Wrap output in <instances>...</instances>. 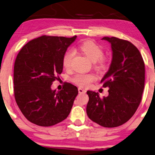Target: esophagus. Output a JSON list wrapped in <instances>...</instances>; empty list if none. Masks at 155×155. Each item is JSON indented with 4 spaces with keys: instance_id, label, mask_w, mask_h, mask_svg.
I'll use <instances>...</instances> for the list:
<instances>
[{
    "instance_id": "esophagus-1",
    "label": "esophagus",
    "mask_w": 155,
    "mask_h": 155,
    "mask_svg": "<svg viewBox=\"0 0 155 155\" xmlns=\"http://www.w3.org/2000/svg\"><path fill=\"white\" fill-rule=\"evenodd\" d=\"M78 91H79V94L86 93V90H84L83 89H81V88H79V89H78Z\"/></svg>"
}]
</instances>
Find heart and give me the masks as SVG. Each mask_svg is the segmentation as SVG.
<instances>
[{
  "instance_id": "b5f03b06",
  "label": "heart",
  "mask_w": 155,
  "mask_h": 155,
  "mask_svg": "<svg viewBox=\"0 0 155 155\" xmlns=\"http://www.w3.org/2000/svg\"><path fill=\"white\" fill-rule=\"evenodd\" d=\"M77 51L93 62V66L96 70L102 71L109 65V60L104 56L103 47L92 40H86L78 45ZM73 54L69 51L64 53L62 58V66L68 70L71 67ZM97 77L93 74H77L71 78V81L76 85L82 88L89 87L92 82L96 81Z\"/></svg>"
}]
</instances>
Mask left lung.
I'll return each mask as SVG.
<instances>
[{
  "instance_id": "1",
  "label": "left lung",
  "mask_w": 155,
  "mask_h": 155,
  "mask_svg": "<svg viewBox=\"0 0 155 155\" xmlns=\"http://www.w3.org/2000/svg\"><path fill=\"white\" fill-rule=\"evenodd\" d=\"M112 49V61L101 83L109 87V95L87 91L89 118L104 127H117L130 120L142 100L144 87V62L138 48L128 41L104 37Z\"/></svg>"
}]
</instances>
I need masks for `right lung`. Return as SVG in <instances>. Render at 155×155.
<instances>
[{
    "instance_id": "add662e5",
    "label": "right lung",
    "mask_w": 155,
    "mask_h": 155,
    "mask_svg": "<svg viewBox=\"0 0 155 155\" xmlns=\"http://www.w3.org/2000/svg\"><path fill=\"white\" fill-rule=\"evenodd\" d=\"M76 38L41 36L23 46L18 54L13 70L15 101L24 117L33 124L50 127L68 116L77 87L66 82L56 92L51 84L62 73V58Z\"/></svg>"
}]
</instances>
